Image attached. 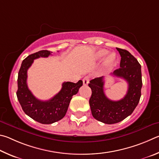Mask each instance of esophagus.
I'll return each mask as SVG.
<instances>
[{"label": "esophagus", "instance_id": "esophagus-1", "mask_svg": "<svg viewBox=\"0 0 159 159\" xmlns=\"http://www.w3.org/2000/svg\"><path fill=\"white\" fill-rule=\"evenodd\" d=\"M89 77H85L84 79H83V84L87 85L89 84Z\"/></svg>", "mask_w": 159, "mask_h": 159}]
</instances>
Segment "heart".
<instances>
[{"label": "heart", "instance_id": "heart-1", "mask_svg": "<svg viewBox=\"0 0 159 159\" xmlns=\"http://www.w3.org/2000/svg\"><path fill=\"white\" fill-rule=\"evenodd\" d=\"M108 51L105 49H101L97 51L95 53V58L96 59H102L107 54ZM116 61V55L115 54H110V55L107 56V57L105 58V60L104 61V64L105 66H112L114 63H115Z\"/></svg>", "mask_w": 159, "mask_h": 159}]
</instances>
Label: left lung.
<instances>
[{"mask_svg":"<svg viewBox=\"0 0 159 159\" xmlns=\"http://www.w3.org/2000/svg\"><path fill=\"white\" fill-rule=\"evenodd\" d=\"M116 49L121 57L120 68L112 74L128 82L126 96L117 101L107 98L104 93L103 77L91 80L89 84L92 91L89 99L92 115L96 120L107 124L118 123L131 115L140 101L143 86L141 66L138 60L127 50Z\"/></svg>","mask_w":159,"mask_h":159,"instance_id":"obj_1","label":"left lung"}]
</instances>
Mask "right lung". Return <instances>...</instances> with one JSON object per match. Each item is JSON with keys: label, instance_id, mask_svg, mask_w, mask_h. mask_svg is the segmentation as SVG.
Returning a JSON list of instances; mask_svg holds the SVG:
<instances>
[{"label": "right lung", "instance_id": "add662e5", "mask_svg": "<svg viewBox=\"0 0 159 159\" xmlns=\"http://www.w3.org/2000/svg\"><path fill=\"white\" fill-rule=\"evenodd\" d=\"M52 53L47 50H41L28 56L22 61L18 73L16 96L22 110L30 118L43 124H50L63 119L68 110L72 96L77 93L83 84L82 80H79L77 83L63 82L59 92L46 101L38 100L33 95L26 82L28 69L36 58L48 57Z\"/></svg>", "mask_w": 159, "mask_h": 159}]
</instances>
